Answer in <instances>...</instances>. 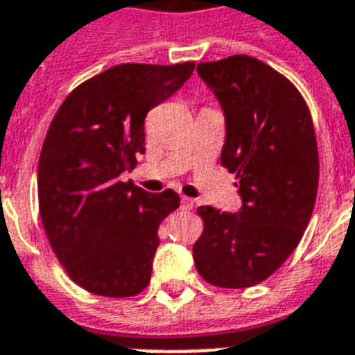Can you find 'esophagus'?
<instances>
[{"instance_id": "esophagus-1", "label": "esophagus", "mask_w": 355, "mask_h": 355, "mask_svg": "<svg viewBox=\"0 0 355 355\" xmlns=\"http://www.w3.org/2000/svg\"><path fill=\"white\" fill-rule=\"evenodd\" d=\"M193 204H195V200L189 197H182V200H180V207H182V209H186V211H189V209H191Z\"/></svg>"}]
</instances>
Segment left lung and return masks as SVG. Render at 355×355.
<instances>
[{
  "label": "left lung",
  "mask_w": 355,
  "mask_h": 355,
  "mask_svg": "<svg viewBox=\"0 0 355 355\" xmlns=\"http://www.w3.org/2000/svg\"><path fill=\"white\" fill-rule=\"evenodd\" d=\"M197 71L224 111L220 162L237 175L243 207H198L204 232L193 259L213 286H255L292 255L312 217L319 184L312 116L295 85L257 58L235 54Z\"/></svg>",
  "instance_id": "obj_1"
}]
</instances>
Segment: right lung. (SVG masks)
I'll return each instance as SVG.
<instances>
[{
  "instance_id": "obj_1",
  "label": "right lung",
  "mask_w": 355,
  "mask_h": 355,
  "mask_svg": "<svg viewBox=\"0 0 355 355\" xmlns=\"http://www.w3.org/2000/svg\"><path fill=\"white\" fill-rule=\"evenodd\" d=\"M193 69L195 62L114 65L78 85L51 122L37 164L40 217L69 277L94 295L131 297L149 284L158 226L180 198L120 175L146 151V114Z\"/></svg>"
}]
</instances>
